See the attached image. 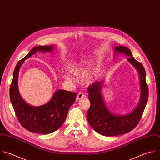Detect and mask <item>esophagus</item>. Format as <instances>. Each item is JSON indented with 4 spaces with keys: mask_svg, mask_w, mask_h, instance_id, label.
I'll list each match as a JSON object with an SVG mask.
<instances>
[{
    "mask_svg": "<svg viewBox=\"0 0 160 160\" xmlns=\"http://www.w3.org/2000/svg\"><path fill=\"white\" fill-rule=\"evenodd\" d=\"M85 97V95H84L82 92H79L78 94L77 95V98H76V99L77 100H79L81 99H82V98Z\"/></svg>",
    "mask_w": 160,
    "mask_h": 160,
    "instance_id": "1",
    "label": "esophagus"
}]
</instances>
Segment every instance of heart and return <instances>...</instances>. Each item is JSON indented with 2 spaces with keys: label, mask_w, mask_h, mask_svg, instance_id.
<instances>
[{
  "label": "heart",
  "mask_w": 160,
  "mask_h": 160,
  "mask_svg": "<svg viewBox=\"0 0 160 160\" xmlns=\"http://www.w3.org/2000/svg\"><path fill=\"white\" fill-rule=\"evenodd\" d=\"M90 64H91V60L86 59L79 64H76L71 66L69 67V71L75 76H76L78 78H81L87 72V70H88ZM62 77L65 80H66L67 81L70 82L71 83H75L76 81V78L74 76H72L68 72L64 73L63 74ZM94 78V76L93 74H90L88 75L85 78L86 82L91 83L93 81Z\"/></svg>",
  "instance_id": "heart-1"
}]
</instances>
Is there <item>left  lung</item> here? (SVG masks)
<instances>
[{"mask_svg": "<svg viewBox=\"0 0 160 160\" xmlns=\"http://www.w3.org/2000/svg\"><path fill=\"white\" fill-rule=\"evenodd\" d=\"M126 54L128 61L136 69L139 75L141 96L136 108L128 114L118 115L110 111L103 99L101 93L104 81H96L88 88L91 106L87 114L90 126L99 134L106 136H118L132 130L138 124L148 99V87L146 82V72L141 63L132 56L131 51L123 46L114 48V54Z\"/></svg>", "mask_w": 160, "mask_h": 160, "instance_id": "obj_1", "label": "left lung"}]
</instances>
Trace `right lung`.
Segmentation results:
<instances>
[{
	"label": "right lung",
	"instance_id": "right-lung-1",
	"mask_svg": "<svg viewBox=\"0 0 160 160\" xmlns=\"http://www.w3.org/2000/svg\"><path fill=\"white\" fill-rule=\"evenodd\" d=\"M54 46H40L34 48L28 54L19 61L13 73L10 88V98L14 111L21 124L31 132L49 134L58 130L65 121L70 107L76 98L75 92L57 90L51 100L40 106L28 104L21 97L18 88V76L20 68L26 59L38 52H49Z\"/></svg>",
	"mask_w": 160,
	"mask_h": 160
}]
</instances>
